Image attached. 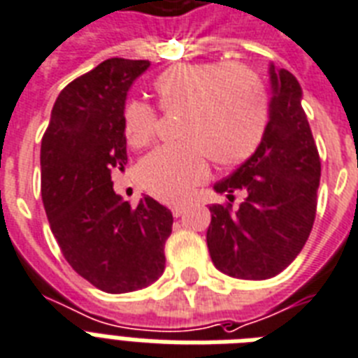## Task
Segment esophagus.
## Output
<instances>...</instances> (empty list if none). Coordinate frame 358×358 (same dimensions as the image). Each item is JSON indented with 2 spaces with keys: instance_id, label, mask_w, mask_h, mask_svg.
I'll return each mask as SVG.
<instances>
[{
  "instance_id": "esophagus-1",
  "label": "esophagus",
  "mask_w": 358,
  "mask_h": 358,
  "mask_svg": "<svg viewBox=\"0 0 358 358\" xmlns=\"http://www.w3.org/2000/svg\"><path fill=\"white\" fill-rule=\"evenodd\" d=\"M182 210H185V205H179V203H177V205H171V214H173L176 218H179V216H181Z\"/></svg>"
}]
</instances>
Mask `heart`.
<instances>
[{"instance_id":"obj_1","label":"heart","mask_w":358,"mask_h":358,"mask_svg":"<svg viewBox=\"0 0 358 358\" xmlns=\"http://www.w3.org/2000/svg\"><path fill=\"white\" fill-rule=\"evenodd\" d=\"M162 113H182L179 144L159 148L140 164V181L162 201H182L208 176V157L220 166L250 159L268 125V94L255 71L227 62L176 64L153 83ZM157 113L150 103L129 101L124 134L133 148L155 138Z\"/></svg>"}]
</instances>
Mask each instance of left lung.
Instances as JSON below:
<instances>
[{"label": "left lung", "mask_w": 358, "mask_h": 358, "mask_svg": "<svg viewBox=\"0 0 358 358\" xmlns=\"http://www.w3.org/2000/svg\"><path fill=\"white\" fill-rule=\"evenodd\" d=\"M270 122L253 155L214 185L229 201L213 205L207 245L220 271L262 281L281 273L313 231L322 164L301 87L288 70L270 66ZM245 201L232 207L234 192Z\"/></svg>", "instance_id": "1"}]
</instances>
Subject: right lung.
<instances>
[{
  "label": "right lung",
  "mask_w": 358,
  "mask_h": 358,
  "mask_svg": "<svg viewBox=\"0 0 358 358\" xmlns=\"http://www.w3.org/2000/svg\"><path fill=\"white\" fill-rule=\"evenodd\" d=\"M150 61L107 59L59 94L40 148L42 201L62 255L108 294L155 282L166 264L173 216L144 196L136 207L114 192L110 173L127 164L124 108Z\"/></svg>",
  "instance_id": "obj_1"
}]
</instances>
